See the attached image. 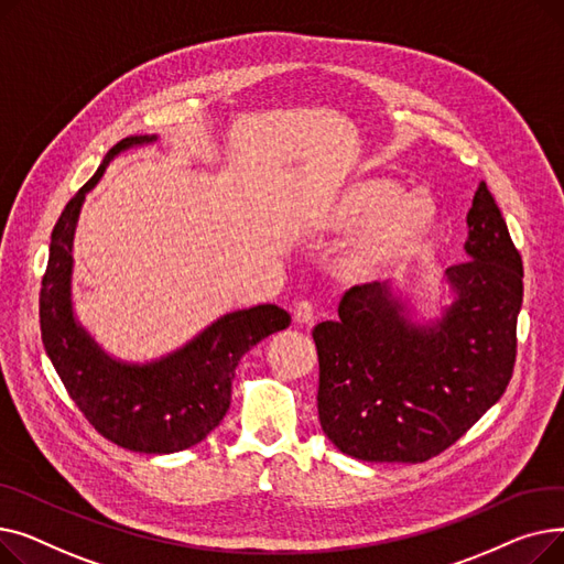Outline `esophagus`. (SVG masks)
I'll list each match as a JSON object with an SVG mask.
<instances>
[{
	"label": "esophagus",
	"mask_w": 564,
	"mask_h": 564,
	"mask_svg": "<svg viewBox=\"0 0 564 564\" xmlns=\"http://www.w3.org/2000/svg\"><path fill=\"white\" fill-rule=\"evenodd\" d=\"M292 317H294V324H300V327H311L315 319V308L311 302H300V304H294Z\"/></svg>",
	"instance_id": "34e87169"
}]
</instances>
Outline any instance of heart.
Instances as JSON below:
<instances>
[{"mask_svg": "<svg viewBox=\"0 0 564 564\" xmlns=\"http://www.w3.org/2000/svg\"><path fill=\"white\" fill-rule=\"evenodd\" d=\"M297 221L311 240L349 237L340 256L343 279L377 288L409 274L430 251L441 228V207L430 189L404 192L395 175L361 171L306 192Z\"/></svg>", "mask_w": 564, "mask_h": 564, "instance_id": "obj_1", "label": "heart"}]
</instances>
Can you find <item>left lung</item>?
<instances>
[{
    "instance_id": "1",
    "label": "left lung",
    "mask_w": 564,
    "mask_h": 564,
    "mask_svg": "<svg viewBox=\"0 0 564 564\" xmlns=\"http://www.w3.org/2000/svg\"><path fill=\"white\" fill-rule=\"evenodd\" d=\"M466 262L448 267L436 317L387 285H354L319 322L317 413L364 462L419 464L446 451L506 393L517 357L523 264L487 185L466 215Z\"/></svg>"
}]
</instances>
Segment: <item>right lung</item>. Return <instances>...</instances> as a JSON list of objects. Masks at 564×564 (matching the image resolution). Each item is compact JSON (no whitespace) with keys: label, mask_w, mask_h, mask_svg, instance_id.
<instances>
[{"label":"right lung","mask_w":564,"mask_h":564,"mask_svg":"<svg viewBox=\"0 0 564 564\" xmlns=\"http://www.w3.org/2000/svg\"><path fill=\"white\" fill-rule=\"evenodd\" d=\"M158 139L132 134L118 141L91 181L70 198L52 230L41 288V336L66 391L105 438L145 455L181 453L200 443L226 416L240 359L267 336L290 327V315L274 304L232 311L183 347L139 364L111 357L77 319L73 245L86 194L113 158Z\"/></svg>","instance_id":"obj_1"}]
</instances>
